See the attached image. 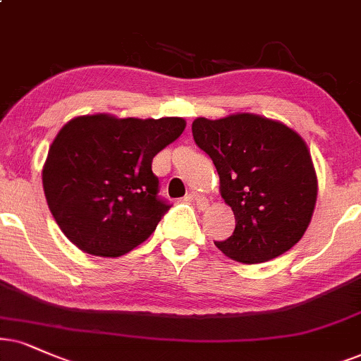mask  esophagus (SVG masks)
<instances>
[{"mask_svg": "<svg viewBox=\"0 0 361 361\" xmlns=\"http://www.w3.org/2000/svg\"><path fill=\"white\" fill-rule=\"evenodd\" d=\"M186 198H188L190 202H193L196 207H198V209H207V207H208L207 196H202V195L195 193V191H191V193H188V196H186Z\"/></svg>", "mask_w": 361, "mask_h": 361, "instance_id": "esophagus-1", "label": "esophagus"}]
</instances>
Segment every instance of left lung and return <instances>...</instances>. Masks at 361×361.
I'll list each match as a JSON object with an SVG mask.
<instances>
[{"instance_id": "8db88e82", "label": "left lung", "mask_w": 361, "mask_h": 361, "mask_svg": "<svg viewBox=\"0 0 361 361\" xmlns=\"http://www.w3.org/2000/svg\"><path fill=\"white\" fill-rule=\"evenodd\" d=\"M195 143L220 175V193L235 213L233 235L214 241L240 263H263L302 240L317 203V173L307 143L280 121L238 113L196 118Z\"/></svg>"}]
</instances>
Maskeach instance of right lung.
<instances>
[{
	"label": "right lung",
	"mask_w": 361,
	"mask_h": 361,
	"mask_svg": "<svg viewBox=\"0 0 361 361\" xmlns=\"http://www.w3.org/2000/svg\"><path fill=\"white\" fill-rule=\"evenodd\" d=\"M185 126L183 118L68 121L43 168L49 212L66 238L97 257H121L143 243L170 209L158 198L152 161Z\"/></svg>",
	"instance_id": "obj_1"
}]
</instances>
